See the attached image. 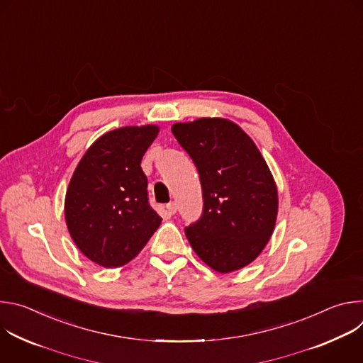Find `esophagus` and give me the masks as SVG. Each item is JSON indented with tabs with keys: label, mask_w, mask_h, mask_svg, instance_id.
I'll return each instance as SVG.
<instances>
[{
	"label": "esophagus",
	"mask_w": 363,
	"mask_h": 363,
	"mask_svg": "<svg viewBox=\"0 0 363 363\" xmlns=\"http://www.w3.org/2000/svg\"><path fill=\"white\" fill-rule=\"evenodd\" d=\"M167 210H168V213H169L171 216H174V214L177 213V210H178V206H177L175 202H169V203L167 205Z\"/></svg>",
	"instance_id": "1"
}]
</instances>
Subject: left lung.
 I'll return each mask as SVG.
<instances>
[{
    "instance_id": "obj_1",
    "label": "left lung",
    "mask_w": 363,
    "mask_h": 363,
    "mask_svg": "<svg viewBox=\"0 0 363 363\" xmlns=\"http://www.w3.org/2000/svg\"><path fill=\"white\" fill-rule=\"evenodd\" d=\"M202 186V217L185 228L201 260L218 273L240 270L260 255L277 220L279 192L254 140L224 118L172 125Z\"/></svg>"
}]
</instances>
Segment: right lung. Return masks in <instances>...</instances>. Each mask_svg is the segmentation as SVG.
Returning <instances> with one entry per match:
<instances>
[{
	"label": "right lung",
	"mask_w": 363,
	"mask_h": 363,
	"mask_svg": "<svg viewBox=\"0 0 363 363\" xmlns=\"http://www.w3.org/2000/svg\"><path fill=\"white\" fill-rule=\"evenodd\" d=\"M160 126H123L101 135L84 152L65 198L67 230L93 263L115 269L135 258L162 218L147 202L140 168Z\"/></svg>",
	"instance_id": "add662e5"
}]
</instances>
